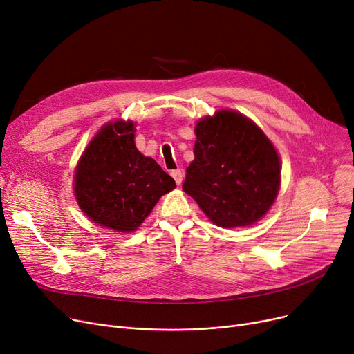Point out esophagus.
Here are the masks:
<instances>
[{
    "label": "esophagus",
    "mask_w": 354,
    "mask_h": 354,
    "mask_svg": "<svg viewBox=\"0 0 354 354\" xmlns=\"http://www.w3.org/2000/svg\"><path fill=\"white\" fill-rule=\"evenodd\" d=\"M171 175H172V178L175 179L176 185H180V183H182V180H183V172H182L180 169L172 171V172H171Z\"/></svg>",
    "instance_id": "obj_1"
}]
</instances>
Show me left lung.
Instances as JSON below:
<instances>
[{
  "instance_id": "obj_1",
  "label": "left lung",
  "mask_w": 354,
  "mask_h": 354,
  "mask_svg": "<svg viewBox=\"0 0 354 354\" xmlns=\"http://www.w3.org/2000/svg\"><path fill=\"white\" fill-rule=\"evenodd\" d=\"M195 133V159L182 189L219 227L254 224L270 209L280 187L274 146L261 129L231 110L202 119Z\"/></svg>"
}]
</instances>
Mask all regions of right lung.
Here are the masks:
<instances>
[{
	"label": "right lung",
	"mask_w": 354,
	"mask_h": 354,
	"mask_svg": "<svg viewBox=\"0 0 354 354\" xmlns=\"http://www.w3.org/2000/svg\"><path fill=\"white\" fill-rule=\"evenodd\" d=\"M132 123L106 124L90 142L76 175L74 192L82 211L102 227L135 231L175 180L135 146Z\"/></svg>",
	"instance_id": "right-lung-1"
}]
</instances>
